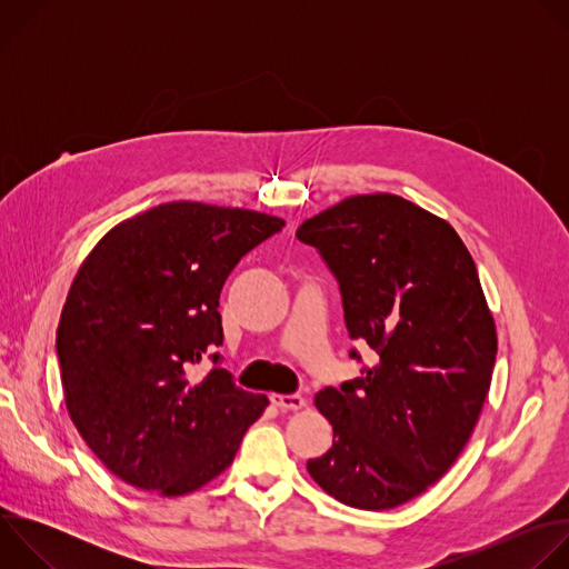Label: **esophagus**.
Masks as SVG:
<instances>
[{"label":"esophagus","mask_w":569,"mask_h":569,"mask_svg":"<svg viewBox=\"0 0 569 569\" xmlns=\"http://www.w3.org/2000/svg\"><path fill=\"white\" fill-rule=\"evenodd\" d=\"M270 400L274 408H279L283 412H297L306 405V400L301 396H283V393H274Z\"/></svg>","instance_id":"esophagus-1"}]
</instances>
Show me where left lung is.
I'll return each mask as SVG.
<instances>
[{"label": "left lung", "mask_w": 569, "mask_h": 569, "mask_svg": "<svg viewBox=\"0 0 569 569\" xmlns=\"http://www.w3.org/2000/svg\"><path fill=\"white\" fill-rule=\"evenodd\" d=\"M297 238L336 274L351 340L378 356L315 396L333 448L308 472L342 505L393 509L448 472L491 387L498 336L475 261L446 220L391 193L351 196Z\"/></svg>", "instance_id": "left-lung-1"}]
</instances>
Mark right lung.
<instances>
[{
  "instance_id": "obj_1",
  "label": "right lung",
  "mask_w": 569,
  "mask_h": 569,
  "mask_svg": "<svg viewBox=\"0 0 569 569\" xmlns=\"http://www.w3.org/2000/svg\"><path fill=\"white\" fill-rule=\"evenodd\" d=\"M283 224L250 209L167 202L110 229L73 277L56 333L67 412L134 489L167 498L202 489L268 408L213 351L222 283ZM207 357L214 367L200 377Z\"/></svg>"
}]
</instances>
